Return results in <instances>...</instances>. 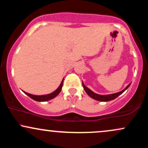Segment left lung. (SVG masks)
I'll return each mask as SVG.
<instances>
[{
  "instance_id": "left-lung-1",
  "label": "left lung",
  "mask_w": 148,
  "mask_h": 148,
  "mask_svg": "<svg viewBox=\"0 0 148 148\" xmlns=\"http://www.w3.org/2000/svg\"><path fill=\"white\" fill-rule=\"evenodd\" d=\"M130 84H129L128 86H127V87L123 90L119 92L114 93V94L106 95H101L96 94V93H95L94 92H92V91L91 90H90L89 88L86 87V86H85L84 84H83V87H84L85 91H86V92L87 93V94L90 97L92 98V99L98 100V101H111V100L115 99V98L118 97L119 95H121L122 93H123L126 90L127 88L130 87Z\"/></svg>"
}]
</instances>
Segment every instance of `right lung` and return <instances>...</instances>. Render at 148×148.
<instances>
[{
  "mask_svg": "<svg viewBox=\"0 0 148 148\" xmlns=\"http://www.w3.org/2000/svg\"><path fill=\"white\" fill-rule=\"evenodd\" d=\"M63 80H64V79H62V82H61L60 86H59V87L55 91L53 92L52 93H51V94L45 95H34L29 94V93L25 92H24L25 95H27L28 96H29L31 99L35 100V101H49V100L53 99L54 97H56L60 93V92L61 91V89H62V84H63Z\"/></svg>",
  "mask_w": 148,
  "mask_h": 148,
  "instance_id": "obj_1",
  "label": "right lung"
}]
</instances>
